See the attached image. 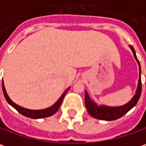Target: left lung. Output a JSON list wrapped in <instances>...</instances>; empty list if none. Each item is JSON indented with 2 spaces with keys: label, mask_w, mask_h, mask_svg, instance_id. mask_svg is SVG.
<instances>
[{
  "label": "left lung",
  "mask_w": 146,
  "mask_h": 146,
  "mask_svg": "<svg viewBox=\"0 0 146 146\" xmlns=\"http://www.w3.org/2000/svg\"><path fill=\"white\" fill-rule=\"evenodd\" d=\"M130 48L131 49L133 55L135 58L138 65H139V80H138V86L137 90L135 91V96L133 98L130 100V101L121 106H115V107H111V106H98L96 103H95L90 98L87 91H86L85 94V103H86V107L87 109L88 113L94 118L98 119V120H115L122 117L124 115H125L130 110H131L138 102L141 95V65L140 61L136 57L135 49L133 48L132 46H130Z\"/></svg>",
  "instance_id": "obj_1"
}]
</instances>
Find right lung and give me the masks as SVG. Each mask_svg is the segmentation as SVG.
<instances>
[{
  "label": "right lung",
  "instance_id": "right-lung-1",
  "mask_svg": "<svg viewBox=\"0 0 146 146\" xmlns=\"http://www.w3.org/2000/svg\"><path fill=\"white\" fill-rule=\"evenodd\" d=\"M69 89H70V87L62 94V96L59 98V100L52 106L43 110H29L23 108V107L16 105V103H14L10 99V97L8 96V95H7V93L5 91V86H4V83L2 81V90H3V94H4V96H5L6 101L12 107H14L19 113H21L24 116H26L28 118H31V119H41V118H46V117H49V116L54 115L60 108V106L61 105V102H62V100L64 99V97H65V96H66V92H67Z\"/></svg>",
  "mask_w": 146,
  "mask_h": 146
}]
</instances>
